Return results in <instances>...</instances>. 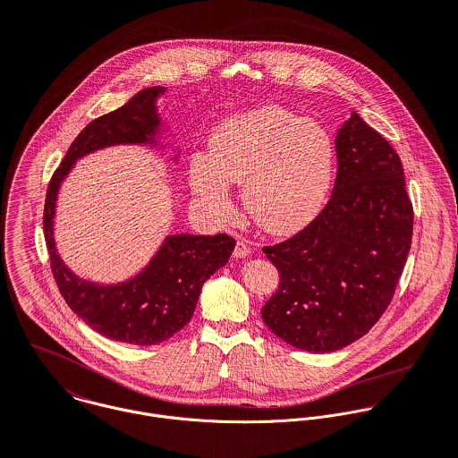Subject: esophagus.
<instances>
[{"instance_id":"34e87169","label":"esophagus","mask_w":458,"mask_h":458,"mask_svg":"<svg viewBox=\"0 0 458 458\" xmlns=\"http://www.w3.org/2000/svg\"><path fill=\"white\" fill-rule=\"evenodd\" d=\"M249 254H250V247H249L245 242H238L236 247H234L233 256H234L236 259H242V258H247Z\"/></svg>"}]
</instances>
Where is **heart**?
Instances as JSON below:
<instances>
[{
	"label": "heart",
	"instance_id": "obj_1",
	"mask_svg": "<svg viewBox=\"0 0 458 458\" xmlns=\"http://www.w3.org/2000/svg\"><path fill=\"white\" fill-rule=\"evenodd\" d=\"M330 133L281 106H259L222 121L209 153L190 159V184L215 216L233 209L231 184L243 182V202L267 231L288 234L321 209L334 177Z\"/></svg>",
	"mask_w": 458,
	"mask_h": 458
}]
</instances>
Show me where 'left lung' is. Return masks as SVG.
Returning a JSON list of instances; mask_svg holds the SVG:
<instances>
[{
	"label": "left lung",
	"instance_id": "obj_1",
	"mask_svg": "<svg viewBox=\"0 0 458 458\" xmlns=\"http://www.w3.org/2000/svg\"><path fill=\"white\" fill-rule=\"evenodd\" d=\"M335 154L337 175L321 213L290 240L263 249L279 270L263 321L312 353L368 334L393 301L412 242V202L389 142L352 112Z\"/></svg>",
	"mask_w": 458,
	"mask_h": 458
}]
</instances>
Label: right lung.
<instances>
[{
    "label": "right lung",
    "instance_id": "right-lung-1",
    "mask_svg": "<svg viewBox=\"0 0 458 458\" xmlns=\"http://www.w3.org/2000/svg\"><path fill=\"white\" fill-rule=\"evenodd\" d=\"M163 92V87L144 89L124 106L94 119L55 170L44 204V236L51 270L67 305L101 335L140 346L172 337L191 319L202 284L227 263L236 245L234 238L227 234L166 236L140 274L119 284H98L65 267L55 245L53 220L60 184L76 159L119 144L157 146L161 119L156 99Z\"/></svg>",
    "mask_w": 458,
    "mask_h": 458
}]
</instances>
